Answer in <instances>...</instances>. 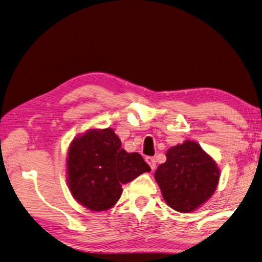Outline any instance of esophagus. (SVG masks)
<instances>
[{
    "mask_svg": "<svg viewBox=\"0 0 262 262\" xmlns=\"http://www.w3.org/2000/svg\"><path fill=\"white\" fill-rule=\"evenodd\" d=\"M145 161H146L147 164H149V166H150L152 170L156 168V159H155V157H146Z\"/></svg>",
    "mask_w": 262,
    "mask_h": 262,
    "instance_id": "obj_1",
    "label": "esophagus"
}]
</instances>
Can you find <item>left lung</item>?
Returning a JSON list of instances; mask_svg holds the SVG:
<instances>
[{
    "mask_svg": "<svg viewBox=\"0 0 262 262\" xmlns=\"http://www.w3.org/2000/svg\"><path fill=\"white\" fill-rule=\"evenodd\" d=\"M155 179L169 207L189 213L201 207L216 190L220 170L194 141H184L166 152Z\"/></svg>",
    "mask_w": 262,
    "mask_h": 262,
    "instance_id": "left-lung-1",
    "label": "left lung"
}]
</instances>
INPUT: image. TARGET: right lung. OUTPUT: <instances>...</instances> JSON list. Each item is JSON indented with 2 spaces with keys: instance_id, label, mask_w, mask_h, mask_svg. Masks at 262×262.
Listing matches in <instances>:
<instances>
[{
  "instance_id": "1",
  "label": "right lung",
  "mask_w": 262,
  "mask_h": 262,
  "mask_svg": "<svg viewBox=\"0 0 262 262\" xmlns=\"http://www.w3.org/2000/svg\"><path fill=\"white\" fill-rule=\"evenodd\" d=\"M66 165L72 196L95 212L115 206L122 184L151 170L140 154L121 149V141L112 128L89 129L74 139Z\"/></svg>"
}]
</instances>
